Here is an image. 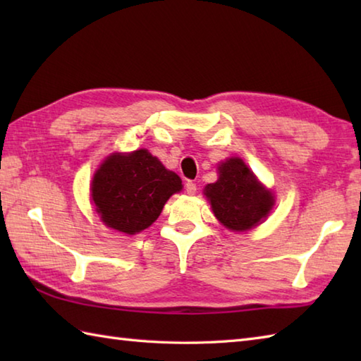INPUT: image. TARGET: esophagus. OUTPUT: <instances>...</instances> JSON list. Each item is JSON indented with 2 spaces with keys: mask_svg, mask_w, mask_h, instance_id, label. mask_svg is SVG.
<instances>
[{
  "mask_svg": "<svg viewBox=\"0 0 361 361\" xmlns=\"http://www.w3.org/2000/svg\"><path fill=\"white\" fill-rule=\"evenodd\" d=\"M185 189H186V192L189 195H194L197 192V185H195L194 181H188L186 185H185Z\"/></svg>",
  "mask_w": 361,
  "mask_h": 361,
  "instance_id": "esophagus-1",
  "label": "esophagus"
}]
</instances>
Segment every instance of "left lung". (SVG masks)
Listing matches in <instances>:
<instances>
[{"instance_id":"obj_1","label":"left lung","mask_w":361,"mask_h":361,"mask_svg":"<svg viewBox=\"0 0 361 361\" xmlns=\"http://www.w3.org/2000/svg\"><path fill=\"white\" fill-rule=\"evenodd\" d=\"M219 180L204 188L216 217L234 231H247L256 226L273 208L274 200L247 164L231 158L219 166Z\"/></svg>"}]
</instances>
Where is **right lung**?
Masks as SVG:
<instances>
[{
    "instance_id": "1",
    "label": "right lung",
    "mask_w": 361,
    "mask_h": 361,
    "mask_svg": "<svg viewBox=\"0 0 361 361\" xmlns=\"http://www.w3.org/2000/svg\"><path fill=\"white\" fill-rule=\"evenodd\" d=\"M178 190L180 176L141 149L106 158L94 175L91 197L106 226L136 234L158 219L169 197Z\"/></svg>"
}]
</instances>
